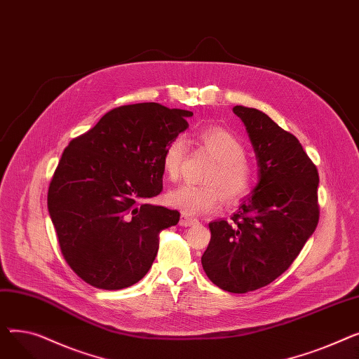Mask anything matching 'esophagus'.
Instances as JSON below:
<instances>
[{"mask_svg": "<svg viewBox=\"0 0 359 359\" xmlns=\"http://www.w3.org/2000/svg\"><path fill=\"white\" fill-rule=\"evenodd\" d=\"M199 221L198 219H195V218H191V217H187V215H182V218H180V225L182 227H191V225H195V224H198Z\"/></svg>", "mask_w": 359, "mask_h": 359, "instance_id": "esophagus-1", "label": "esophagus"}]
</instances>
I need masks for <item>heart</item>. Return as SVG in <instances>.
<instances>
[{"instance_id": "b5f03b06", "label": "heart", "mask_w": 359, "mask_h": 359, "mask_svg": "<svg viewBox=\"0 0 359 359\" xmlns=\"http://www.w3.org/2000/svg\"><path fill=\"white\" fill-rule=\"evenodd\" d=\"M198 141L210 151L217 164L206 175L208 184H180L165 195L167 205L184 215H201L217 210L222 196L229 203L246 198L253 186V173L246 161V147L233 132L212 126L201 130ZM189 151L183 135L170 140L163 151V170L168 179L176 180Z\"/></svg>"}]
</instances>
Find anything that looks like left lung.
Listing matches in <instances>:
<instances>
[{
	"label": "left lung",
	"instance_id": "obj_1",
	"mask_svg": "<svg viewBox=\"0 0 359 359\" xmlns=\"http://www.w3.org/2000/svg\"><path fill=\"white\" fill-rule=\"evenodd\" d=\"M233 111L253 145L259 182L233 222H210L211 241L201 262L217 287L244 294L284 273L314 233L318 173L299 141L265 113L244 106Z\"/></svg>",
	"mask_w": 359,
	"mask_h": 359
}]
</instances>
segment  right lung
<instances>
[{
    "label": "right lung",
    "mask_w": 359,
    "mask_h": 359,
    "mask_svg": "<svg viewBox=\"0 0 359 359\" xmlns=\"http://www.w3.org/2000/svg\"><path fill=\"white\" fill-rule=\"evenodd\" d=\"M192 115L158 103L121 106L64 149L48 210L64 259L87 284L128 288L153 265L160 231L180 214L142 201L163 191L164 147Z\"/></svg>",
    "instance_id": "obj_1"
}]
</instances>
